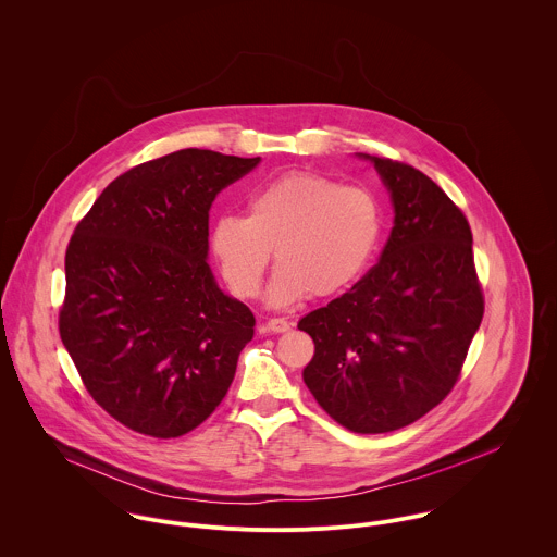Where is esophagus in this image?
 Returning a JSON list of instances; mask_svg holds the SVG:
<instances>
[{"label":"esophagus","instance_id":"obj_1","mask_svg":"<svg viewBox=\"0 0 557 557\" xmlns=\"http://www.w3.org/2000/svg\"><path fill=\"white\" fill-rule=\"evenodd\" d=\"M265 325H268L270 332H287V330H292V323L283 318L268 319Z\"/></svg>","mask_w":557,"mask_h":557}]
</instances>
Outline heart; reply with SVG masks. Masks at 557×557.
Returning <instances> with one entry per match:
<instances>
[{"label": "heart", "mask_w": 557, "mask_h": 557, "mask_svg": "<svg viewBox=\"0 0 557 557\" xmlns=\"http://www.w3.org/2000/svg\"><path fill=\"white\" fill-rule=\"evenodd\" d=\"M380 232V206L367 188L294 171L257 188L248 197L246 219L219 216L210 230V250L242 300L259 296L274 250L281 265L268 298L283 307L311 292L338 294L354 283Z\"/></svg>", "instance_id": "1"}]
</instances>
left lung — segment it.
<instances>
[{
    "label": "left lung",
    "mask_w": 557,
    "mask_h": 557,
    "mask_svg": "<svg viewBox=\"0 0 557 557\" xmlns=\"http://www.w3.org/2000/svg\"><path fill=\"white\" fill-rule=\"evenodd\" d=\"M395 203L380 261L300 319L315 356L305 384L354 433L403 429L450 395L484 315L472 230L422 171L371 157Z\"/></svg>",
    "instance_id": "obj_1"
}]
</instances>
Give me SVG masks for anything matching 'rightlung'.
I'll return each mask as SVG.
<instances>
[{
  "label": "right lung",
  "instance_id": "right-lung-1",
  "mask_svg": "<svg viewBox=\"0 0 557 557\" xmlns=\"http://www.w3.org/2000/svg\"><path fill=\"white\" fill-rule=\"evenodd\" d=\"M257 162L197 148L141 162L75 227L60 336L89 397L131 431L180 437L234 382L255 318L214 283L208 221Z\"/></svg>",
  "mask_w": 557,
  "mask_h": 557
}]
</instances>
